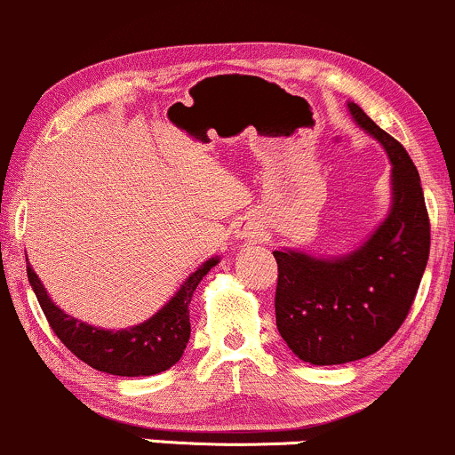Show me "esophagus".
<instances>
[{
  "label": "esophagus",
  "mask_w": 455,
  "mask_h": 455,
  "mask_svg": "<svg viewBox=\"0 0 455 455\" xmlns=\"http://www.w3.org/2000/svg\"><path fill=\"white\" fill-rule=\"evenodd\" d=\"M255 234H258V232H255L253 228H241V229H238V232H236V236H238V238H253Z\"/></svg>",
  "instance_id": "1"
}]
</instances>
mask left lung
I'll list each match as a JSON object with an SVG mask.
<instances>
[{
	"instance_id": "left-lung-1",
	"label": "left lung",
	"mask_w": 455,
	"mask_h": 455,
	"mask_svg": "<svg viewBox=\"0 0 455 455\" xmlns=\"http://www.w3.org/2000/svg\"><path fill=\"white\" fill-rule=\"evenodd\" d=\"M348 107L389 155L393 208L370 241L346 258L273 251L277 329L290 350L314 365L350 363L380 350L415 303L430 255V217L415 163L359 105Z\"/></svg>"
}]
</instances>
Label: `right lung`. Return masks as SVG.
I'll return each instance as SVG.
<instances>
[{
    "label": "right lung",
    "mask_w": 455,
    "mask_h": 455,
    "mask_svg": "<svg viewBox=\"0 0 455 455\" xmlns=\"http://www.w3.org/2000/svg\"><path fill=\"white\" fill-rule=\"evenodd\" d=\"M217 262L219 259L212 258L197 268L170 303L144 324L116 331V333L81 323L55 307L29 264L28 279L40 307L47 315L49 326L76 359L114 376H152L170 370L173 363L180 361L191 338V323H188L191 296L204 275Z\"/></svg>",
    "instance_id": "right-lung-1"
}]
</instances>
